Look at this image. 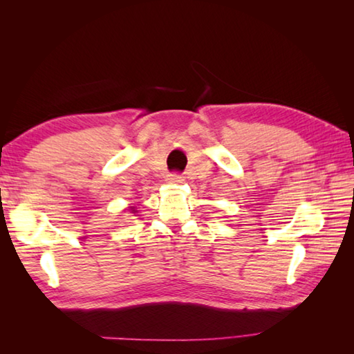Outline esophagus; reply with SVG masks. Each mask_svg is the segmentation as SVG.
<instances>
[{
  "label": "esophagus",
  "mask_w": 354,
  "mask_h": 354,
  "mask_svg": "<svg viewBox=\"0 0 354 354\" xmlns=\"http://www.w3.org/2000/svg\"><path fill=\"white\" fill-rule=\"evenodd\" d=\"M167 181L171 183V184H181L184 181V175H183V173L173 171V173H170L169 176H167Z\"/></svg>",
  "instance_id": "34e87169"
}]
</instances>
